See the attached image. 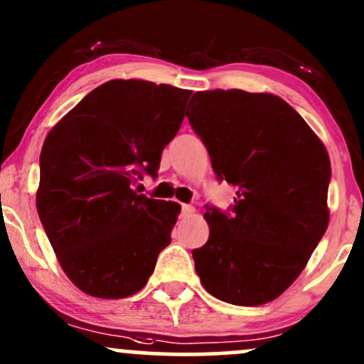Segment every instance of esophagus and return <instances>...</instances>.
I'll use <instances>...</instances> for the list:
<instances>
[{
  "label": "esophagus",
  "mask_w": 364,
  "mask_h": 364,
  "mask_svg": "<svg viewBox=\"0 0 364 364\" xmlns=\"http://www.w3.org/2000/svg\"><path fill=\"white\" fill-rule=\"evenodd\" d=\"M193 212H195V208L191 207V205H181V214L185 215V217H190V215H193Z\"/></svg>",
  "instance_id": "34e87169"
}]
</instances>
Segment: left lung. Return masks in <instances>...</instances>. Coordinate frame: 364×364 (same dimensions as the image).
<instances>
[{
  "label": "left lung",
  "mask_w": 364,
  "mask_h": 364,
  "mask_svg": "<svg viewBox=\"0 0 364 364\" xmlns=\"http://www.w3.org/2000/svg\"><path fill=\"white\" fill-rule=\"evenodd\" d=\"M188 106L217 179L236 188L229 212L205 205L210 235L193 250L196 274L220 301H272L327 231V149L277 95L215 89L196 92Z\"/></svg>",
  "instance_id": "8db88e82"
}]
</instances>
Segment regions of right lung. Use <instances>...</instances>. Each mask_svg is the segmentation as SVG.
<instances>
[{
    "mask_svg": "<svg viewBox=\"0 0 364 364\" xmlns=\"http://www.w3.org/2000/svg\"><path fill=\"white\" fill-rule=\"evenodd\" d=\"M190 95L166 83L111 80L46 136L37 212L61 269L87 294L139 292L171 243L179 205L133 186L144 174L157 178Z\"/></svg>",
    "mask_w": 364,
    "mask_h": 364,
    "instance_id": "1",
    "label": "right lung"
}]
</instances>
